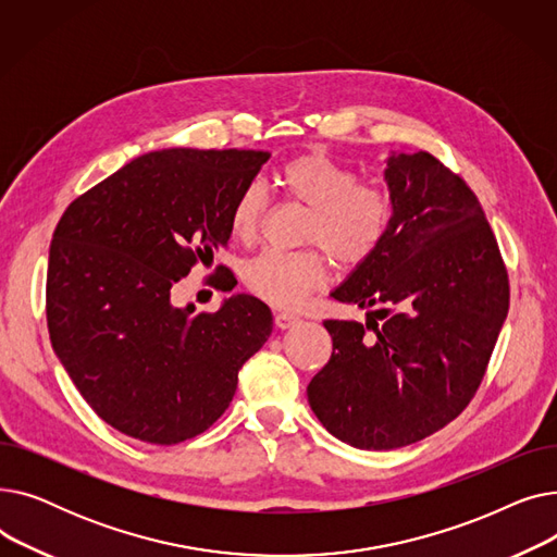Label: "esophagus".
<instances>
[{
    "label": "esophagus",
    "instance_id": "1",
    "mask_svg": "<svg viewBox=\"0 0 557 557\" xmlns=\"http://www.w3.org/2000/svg\"><path fill=\"white\" fill-rule=\"evenodd\" d=\"M300 323V318L294 313H286V311H275V325L280 330H290L294 325Z\"/></svg>",
    "mask_w": 557,
    "mask_h": 557
}]
</instances>
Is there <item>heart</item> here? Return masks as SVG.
I'll use <instances>...</instances> for the list:
<instances>
[{
    "instance_id": "1",
    "label": "heart",
    "mask_w": 557,
    "mask_h": 557,
    "mask_svg": "<svg viewBox=\"0 0 557 557\" xmlns=\"http://www.w3.org/2000/svg\"><path fill=\"white\" fill-rule=\"evenodd\" d=\"M282 191L309 210L305 242L318 244L343 267H359L384 244L395 205L388 189L357 183V173L323 151H307L286 160L277 171ZM267 210L261 185H246L230 210V232L250 244ZM244 284L255 296L275 307H298L313 288L327 280L323 252L313 248L284 252L263 250L242 269Z\"/></svg>"
}]
</instances>
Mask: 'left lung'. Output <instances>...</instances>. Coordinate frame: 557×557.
<instances>
[{
  "mask_svg": "<svg viewBox=\"0 0 557 557\" xmlns=\"http://www.w3.org/2000/svg\"><path fill=\"white\" fill-rule=\"evenodd\" d=\"M395 214L379 250L332 290L366 309L325 320L332 359L307 386L338 441L388 451L441 431L474 397L508 315L510 288L485 212L431 153H391Z\"/></svg>",
  "mask_w": 557,
  "mask_h": 557,
  "instance_id": "left-lung-1",
  "label": "left lung"
}]
</instances>
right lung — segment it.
<instances>
[{"label": "right lung", "mask_w": 557, "mask_h": 557, "mask_svg": "<svg viewBox=\"0 0 557 557\" xmlns=\"http://www.w3.org/2000/svg\"><path fill=\"white\" fill-rule=\"evenodd\" d=\"M267 151L146 153L78 196L53 232L47 327L55 357L92 411L135 441L178 445L210 429L242 366L273 332L248 294L214 313L171 290L230 242V210ZM219 284L230 286V271Z\"/></svg>", "instance_id": "1"}]
</instances>
